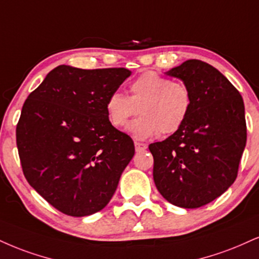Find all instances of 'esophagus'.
<instances>
[{"mask_svg": "<svg viewBox=\"0 0 259 259\" xmlns=\"http://www.w3.org/2000/svg\"><path fill=\"white\" fill-rule=\"evenodd\" d=\"M135 149L138 152L145 151V149H147V145H146V143H141V142L135 141Z\"/></svg>", "mask_w": 259, "mask_h": 259, "instance_id": "obj_1", "label": "esophagus"}]
</instances>
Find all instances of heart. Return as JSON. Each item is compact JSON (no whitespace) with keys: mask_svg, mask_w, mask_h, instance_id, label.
I'll return each mask as SVG.
<instances>
[{"mask_svg":"<svg viewBox=\"0 0 259 259\" xmlns=\"http://www.w3.org/2000/svg\"><path fill=\"white\" fill-rule=\"evenodd\" d=\"M132 95L113 92L106 100V114L113 126L121 127L138 114L126 132L143 141L163 134H174L183 125L192 107V96L185 84L172 82L157 72H145L130 84Z\"/></svg>","mask_w":259,"mask_h":259,"instance_id":"b5f03b06","label":"heart"}]
</instances>
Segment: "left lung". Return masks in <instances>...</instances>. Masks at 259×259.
<instances>
[{"mask_svg":"<svg viewBox=\"0 0 259 259\" xmlns=\"http://www.w3.org/2000/svg\"><path fill=\"white\" fill-rule=\"evenodd\" d=\"M165 74L189 89L192 107L176 133L149 145L153 180L172 205L197 208L222 195L238 176L246 146L244 100L217 68L204 61L187 60Z\"/></svg>","mask_w":259,"mask_h":259,"instance_id":"1","label":"left lung"}]
</instances>
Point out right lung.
Masks as SVG:
<instances>
[{
  "label": "right lung",
  "mask_w": 259,
  "mask_h": 259,
  "mask_svg": "<svg viewBox=\"0 0 259 259\" xmlns=\"http://www.w3.org/2000/svg\"><path fill=\"white\" fill-rule=\"evenodd\" d=\"M130 74L123 67L60 65L25 101L17 125L23 172L62 213L83 217L102 210L135 154L133 140L112 125L105 107Z\"/></svg>",
  "instance_id": "add662e5"
}]
</instances>
